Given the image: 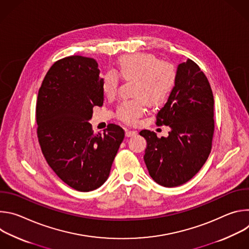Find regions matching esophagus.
Segmentation results:
<instances>
[{
  "mask_svg": "<svg viewBox=\"0 0 249 249\" xmlns=\"http://www.w3.org/2000/svg\"><path fill=\"white\" fill-rule=\"evenodd\" d=\"M126 136L127 137H131V136H134V135H136L137 134V132L136 131H134V130H126Z\"/></svg>",
  "mask_w": 249,
  "mask_h": 249,
  "instance_id": "obj_1",
  "label": "esophagus"
}]
</instances>
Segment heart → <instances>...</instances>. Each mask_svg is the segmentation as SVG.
<instances>
[{"instance_id":"b5f03b06","label":"heart","mask_w":249,"mask_h":249,"mask_svg":"<svg viewBox=\"0 0 249 249\" xmlns=\"http://www.w3.org/2000/svg\"><path fill=\"white\" fill-rule=\"evenodd\" d=\"M133 81V99L122 102L117 107V117L125 122H135L146 110V105L162 103L175 83V70L167 62L148 53H134L121 57L114 72H107L102 79V89L107 96H114L119 78Z\"/></svg>"}]
</instances>
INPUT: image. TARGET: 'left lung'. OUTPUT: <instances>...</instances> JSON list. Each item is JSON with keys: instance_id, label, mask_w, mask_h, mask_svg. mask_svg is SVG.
I'll use <instances>...</instances> for the list:
<instances>
[{"instance_id": "8db88e82", "label": "left lung", "mask_w": 249, "mask_h": 249, "mask_svg": "<svg viewBox=\"0 0 249 249\" xmlns=\"http://www.w3.org/2000/svg\"><path fill=\"white\" fill-rule=\"evenodd\" d=\"M157 125L168 126L170 131L160 139L149 130L140 132L147 141L145 163L158 184L179 186L206 162L215 128L211 86L192 60L177 67L174 87L157 115Z\"/></svg>"}]
</instances>
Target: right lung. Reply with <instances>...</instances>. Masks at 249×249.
<instances>
[{"mask_svg":"<svg viewBox=\"0 0 249 249\" xmlns=\"http://www.w3.org/2000/svg\"><path fill=\"white\" fill-rule=\"evenodd\" d=\"M99 73L92 58H63L49 69L36 101L42 154L60 179L82 192L92 191L107 180L125 136L115 124L93 134L89 122L93 106L103 104Z\"/></svg>","mask_w":249,"mask_h":249,"instance_id":"1","label":"right lung"}]
</instances>
